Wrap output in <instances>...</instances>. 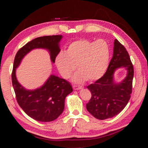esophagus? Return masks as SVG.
I'll return each mask as SVG.
<instances>
[{
  "label": "esophagus",
  "instance_id": "obj_1",
  "mask_svg": "<svg viewBox=\"0 0 148 148\" xmlns=\"http://www.w3.org/2000/svg\"><path fill=\"white\" fill-rule=\"evenodd\" d=\"M72 87H73V89L74 90H79V89H82V86H76V85H73Z\"/></svg>",
  "mask_w": 148,
  "mask_h": 148
}]
</instances>
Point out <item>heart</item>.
Masks as SVG:
<instances>
[{
	"mask_svg": "<svg viewBox=\"0 0 148 148\" xmlns=\"http://www.w3.org/2000/svg\"><path fill=\"white\" fill-rule=\"evenodd\" d=\"M110 57L109 44L103 39L91 41L80 39L69 45L56 58V64L61 76L68 79L76 69L73 76L75 83L95 81L103 76L108 66Z\"/></svg>",
	"mask_w": 148,
	"mask_h": 148,
	"instance_id": "obj_1",
	"label": "heart"
}]
</instances>
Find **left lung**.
<instances>
[{"mask_svg": "<svg viewBox=\"0 0 148 148\" xmlns=\"http://www.w3.org/2000/svg\"><path fill=\"white\" fill-rule=\"evenodd\" d=\"M125 67L128 71L125 79L114 84L113 76L116 69ZM134 68L127 49L117 39L114 41V54L106 72L94 84L87 86L91 97L86 104L87 111L95 118L104 120L119 114L128 103L132 93Z\"/></svg>", "mask_w": 148, "mask_h": 148, "instance_id": "8db88e82", "label": "left lung"}]
</instances>
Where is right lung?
Segmentation results:
<instances>
[{
    "mask_svg": "<svg viewBox=\"0 0 148 148\" xmlns=\"http://www.w3.org/2000/svg\"><path fill=\"white\" fill-rule=\"evenodd\" d=\"M61 38L62 35L38 37L21 47L15 57L12 82L17 102L29 117L36 121L49 122L56 119L63 112L65 98L73 91L72 86L66 80L51 75L40 88L26 90L17 82L16 69L23 57L34 48L48 49L51 61L55 62L60 52L59 43Z\"/></svg>",
    "mask_w": 148,
    "mask_h": 148,
    "instance_id": "add662e5",
    "label": "right lung"
}]
</instances>
